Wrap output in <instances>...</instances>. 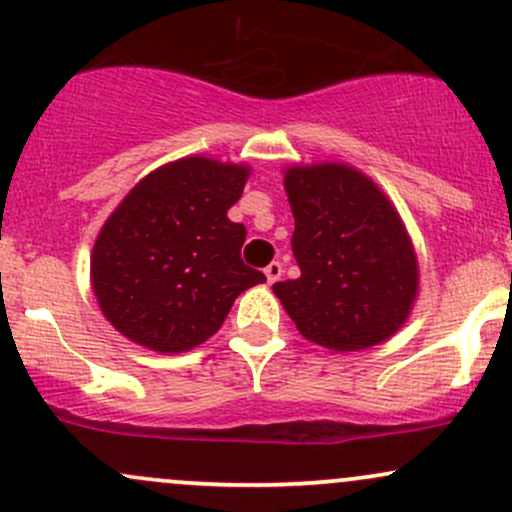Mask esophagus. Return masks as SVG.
Returning a JSON list of instances; mask_svg holds the SVG:
<instances>
[{"mask_svg":"<svg viewBox=\"0 0 512 512\" xmlns=\"http://www.w3.org/2000/svg\"><path fill=\"white\" fill-rule=\"evenodd\" d=\"M281 272H284V269H281L279 262L267 264V269H264V276H267V284H276V281L281 279Z\"/></svg>","mask_w":512,"mask_h":512,"instance_id":"obj_1","label":"esophagus"}]
</instances>
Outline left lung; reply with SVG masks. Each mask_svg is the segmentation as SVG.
<instances>
[{"instance_id":"left-lung-1","label":"left lung","mask_w":512,"mask_h":512,"mask_svg":"<svg viewBox=\"0 0 512 512\" xmlns=\"http://www.w3.org/2000/svg\"><path fill=\"white\" fill-rule=\"evenodd\" d=\"M301 276L272 289L308 342L334 354L370 349L402 330L419 296V257L402 216L349 163L284 168Z\"/></svg>"}]
</instances>
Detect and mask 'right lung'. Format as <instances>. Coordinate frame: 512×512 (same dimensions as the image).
I'll list each match as a JSON object with an SVG mask.
<instances>
[{
    "instance_id": "1",
    "label": "right lung",
    "mask_w": 512,
    "mask_h": 512,
    "mask_svg": "<svg viewBox=\"0 0 512 512\" xmlns=\"http://www.w3.org/2000/svg\"><path fill=\"white\" fill-rule=\"evenodd\" d=\"M248 163L185 156L144 175L98 231L91 289L129 342L182 354L221 330L243 291L264 274L240 260L245 228L228 219Z\"/></svg>"
}]
</instances>
